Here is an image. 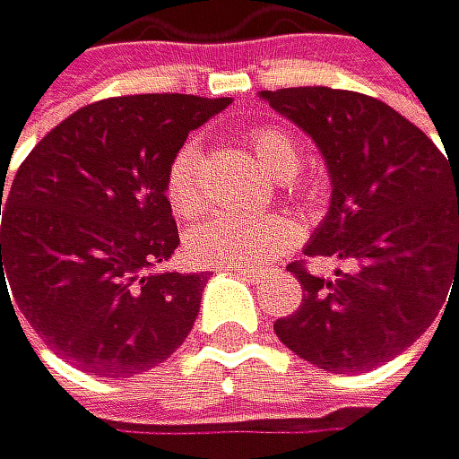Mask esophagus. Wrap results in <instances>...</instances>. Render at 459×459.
I'll return each instance as SVG.
<instances>
[{
  "label": "esophagus",
  "mask_w": 459,
  "mask_h": 459,
  "mask_svg": "<svg viewBox=\"0 0 459 459\" xmlns=\"http://www.w3.org/2000/svg\"><path fill=\"white\" fill-rule=\"evenodd\" d=\"M227 273H235L238 278H244V281H252V283H258L264 275L258 273V269H244V266H232V269H227Z\"/></svg>",
  "instance_id": "esophagus-1"
}]
</instances>
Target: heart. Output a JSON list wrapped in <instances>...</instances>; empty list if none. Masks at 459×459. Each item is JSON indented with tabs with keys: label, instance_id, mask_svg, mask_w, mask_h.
<instances>
[{
	"label": "heart",
	"instance_id": "b5f03b06",
	"mask_svg": "<svg viewBox=\"0 0 459 459\" xmlns=\"http://www.w3.org/2000/svg\"><path fill=\"white\" fill-rule=\"evenodd\" d=\"M252 159L273 178H292L300 167V147L292 133L281 127H258L247 138ZM201 147L186 142L167 167V201L178 215L201 210L198 186ZM292 224L281 215H230L218 212L198 221L186 235V255L201 266L232 269L261 266L292 244Z\"/></svg>",
	"mask_w": 459,
	"mask_h": 459
}]
</instances>
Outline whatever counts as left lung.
I'll return each instance as SVG.
<instances>
[{
  "label": "left lung",
  "instance_id": "1",
  "mask_svg": "<svg viewBox=\"0 0 459 459\" xmlns=\"http://www.w3.org/2000/svg\"><path fill=\"white\" fill-rule=\"evenodd\" d=\"M258 96L312 138L329 173V210L304 252L351 266L334 278L290 266L304 300L275 334L324 372H369L457 298L459 173L423 130L372 96L332 87Z\"/></svg>",
  "mask_w": 459,
  "mask_h": 459
}]
</instances>
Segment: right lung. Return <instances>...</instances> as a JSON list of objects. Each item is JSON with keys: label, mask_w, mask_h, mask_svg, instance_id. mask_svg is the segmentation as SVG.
Returning <instances> with one entry per match:
<instances>
[{"label": "right lung", "mask_w": 459, "mask_h": 459, "mask_svg": "<svg viewBox=\"0 0 459 459\" xmlns=\"http://www.w3.org/2000/svg\"><path fill=\"white\" fill-rule=\"evenodd\" d=\"M227 104L121 96L53 127L4 198L2 181L0 312L4 298L56 355L96 377H135L173 355L198 317L207 273L155 269L178 247L167 167Z\"/></svg>", "instance_id": "add662e5"}]
</instances>
